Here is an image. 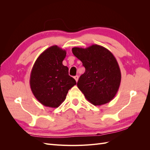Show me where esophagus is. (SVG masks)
I'll return each mask as SVG.
<instances>
[{"instance_id": "34e87169", "label": "esophagus", "mask_w": 150, "mask_h": 150, "mask_svg": "<svg viewBox=\"0 0 150 150\" xmlns=\"http://www.w3.org/2000/svg\"><path fill=\"white\" fill-rule=\"evenodd\" d=\"M74 79L76 80V82H78V76H76L74 77Z\"/></svg>"}]
</instances>
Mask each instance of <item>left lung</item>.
<instances>
[{
	"mask_svg": "<svg viewBox=\"0 0 150 150\" xmlns=\"http://www.w3.org/2000/svg\"><path fill=\"white\" fill-rule=\"evenodd\" d=\"M72 51L86 69L77 86L86 99L94 106L111 101L119 89L121 79L120 68L114 55L98 44L86 48L73 47Z\"/></svg>",
	"mask_w": 150,
	"mask_h": 150,
	"instance_id": "8db88e82",
	"label": "left lung"
}]
</instances>
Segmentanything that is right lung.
<instances>
[{
	"mask_svg": "<svg viewBox=\"0 0 150 150\" xmlns=\"http://www.w3.org/2000/svg\"><path fill=\"white\" fill-rule=\"evenodd\" d=\"M66 56V50L56 45L51 46L40 54L32 69L31 91L45 106H59L68 91L76 84L75 79L69 76L68 67L62 64Z\"/></svg>",
	"mask_w": 150,
	"mask_h": 150,
	"instance_id": "1",
	"label": "right lung"
}]
</instances>
